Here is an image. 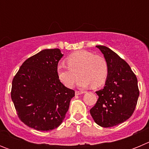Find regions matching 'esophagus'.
Returning a JSON list of instances; mask_svg holds the SVG:
<instances>
[{
    "instance_id": "obj_1",
    "label": "esophagus",
    "mask_w": 149,
    "mask_h": 149,
    "mask_svg": "<svg viewBox=\"0 0 149 149\" xmlns=\"http://www.w3.org/2000/svg\"><path fill=\"white\" fill-rule=\"evenodd\" d=\"M85 93V92H84V91H75V95H78L83 94V93Z\"/></svg>"
}]
</instances>
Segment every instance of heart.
Wrapping results in <instances>:
<instances>
[{"instance_id": "obj_1", "label": "heart", "mask_w": 149, "mask_h": 149, "mask_svg": "<svg viewBox=\"0 0 149 149\" xmlns=\"http://www.w3.org/2000/svg\"><path fill=\"white\" fill-rule=\"evenodd\" d=\"M67 65L59 63L56 75L65 87L72 88L81 77L78 85L81 87L93 86L98 88L106 83L109 74V66L106 59L88 51H77L67 57Z\"/></svg>"}]
</instances>
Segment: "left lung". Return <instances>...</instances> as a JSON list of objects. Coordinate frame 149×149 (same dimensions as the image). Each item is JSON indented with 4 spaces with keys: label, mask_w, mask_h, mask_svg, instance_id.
Instances as JSON below:
<instances>
[{
    "label": "left lung",
    "mask_w": 149,
    "mask_h": 149,
    "mask_svg": "<svg viewBox=\"0 0 149 149\" xmlns=\"http://www.w3.org/2000/svg\"><path fill=\"white\" fill-rule=\"evenodd\" d=\"M109 66L104 89L96 92L98 101L90 114L98 125L110 127L122 123L134 113L139 95L137 78L130 65L106 46L97 45Z\"/></svg>",
    "instance_id": "1"
}]
</instances>
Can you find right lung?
<instances>
[{"label":"right lung","mask_w":149,"mask_h":149,"mask_svg":"<svg viewBox=\"0 0 149 149\" xmlns=\"http://www.w3.org/2000/svg\"><path fill=\"white\" fill-rule=\"evenodd\" d=\"M63 56L59 48L42 50L24 62L13 77L11 98L18 118L37 131L59 127L74 96L56 75Z\"/></svg>","instance_id":"add662e5"}]
</instances>
